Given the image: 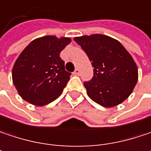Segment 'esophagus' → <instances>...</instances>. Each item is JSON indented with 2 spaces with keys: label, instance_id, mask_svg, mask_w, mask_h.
<instances>
[{
  "label": "esophagus",
  "instance_id": "esophagus-1",
  "mask_svg": "<svg viewBox=\"0 0 151 151\" xmlns=\"http://www.w3.org/2000/svg\"><path fill=\"white\" fill-rule=\"evenodd\" d=\"M79 73H80L79 69H76L75 71H74V73H73V74H74V75H79Z\"/></svg>",
  "mask_w": 151,
  "mask_h": 151
}]
</instances>
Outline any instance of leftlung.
<instances>
[{
  "mask_svg": "<svg viewBox=\"0 0 151 151\" xmlns=\"http://www.w3.org/2000/svg\"><path fill=\"white\" fill-rule=\"evenodd\" d=\"M94 67V76L84 82L87 95L105 108L117 106L132 94L138 78L132 56L120 42L102 34L74 37Z\"/></svg>",
  "mask_w": 151,
  "mask_h": 151,
  "instance_id": "8db88e82",
  "label": "left lung"
}]
</instances>
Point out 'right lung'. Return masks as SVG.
Segmentation results:
<instances>
[{
	"label": "right lung",
	"instance_id": "right-lung-1",
	"mask_svg": "<svg viewBox=\"0 0 151 151\" xmlns=\"http://www.w3.org/2000/svg\"><path fill=\"white\" fill-rule=\"evenodd\" d=\"M70 37L44 36L29 43L17 58L12 71L19 95L36 106H44L61 95L71 73L65 70L60 52Z\"/></svg>",
	"mask_w": 151,
	"mask_h": 151
}]
</instances>
